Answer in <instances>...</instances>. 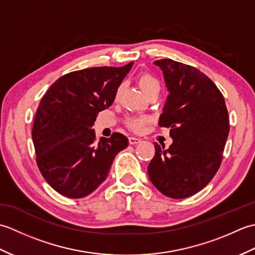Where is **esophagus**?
Listing matches in <instances>:
<instances>
[{
  "label": "esophagus",
  "instance_id": "34e87169",
  "mask_svg": "<svg viewBox=\"0 0 255 255\" xmlns=\"http://www.w3.org/2000/svg\"><path fill=\"white\" fill-rule=\"evenodd\" d=\"M139 142H141V139H140V138L129 137V143H130V144H137Z\"/></svg>",
  "mask_w": 255,
  "mask_h": 255
}]
</instances>
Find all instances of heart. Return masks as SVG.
Masks as SVG:
<instances>
[{
	"label": "heart",
	"instance_id": "b5f03b06",
	"mask_svg": "<svg viewBox=\"0 0 255 255\" xmlns=\"http://www.w3.org/2000/svg\"><path fill=\"white\" fill-rule=\"evenodd\" d=\"M138 83L140 85V88L142 89L145 94L150 93L152 90L155 89H160V83L159 81L156 80L153 75H151L149 73H143L139 77L138 79ZM122 91V86H119L116 91V97L119 95ZM150 119L149 117L145 116H140V117H130L127 119V126L131 129V130L136 131V132H141L144 127L149 124Z\"/></svg>",
	"mask_w": 255,
	"mask_h": 255
}]
</instances>
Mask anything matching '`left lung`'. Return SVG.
Instances as JSON below:
<instances>
[{
  "mask_svg": "<svg viewBox=\"0 0 255 255\" xmlns=\"http://www.w3.org/2000/svg\"><path fill=\"white\" fill-rule=\"evenodd\" d=\"M163 71L170 94L159 126L170 128L169 149L155 143L148 165L150 181L171 198L203 189L217 173L229 133L224 95L207 75L172 59L153 62Z\"/></svg>",
  "mask_w": 255,
  "mask_h": 255,
  "instance_id": "obj_1",
  "label": "left lung"
}]
</instances>
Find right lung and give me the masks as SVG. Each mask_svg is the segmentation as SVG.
I'll list each match as a JSON object with an SVG mask.
<instances>
[{"instance_id": "add662e5", "label": "right lung", "mask_w": 255, "mask_h": 255, "mask_svg": "<svg viewBox=\"0 0 255 255\" xmlns=\"http://www.w3.org/2000/svg\"><path fill=\"white\" fill-rule=\"evenodd\" d=\"M132 63L67 73L42 96L31 131L36 162L48 184L63 196L82 198L93 193L105 181L116 154L128 145L119 132L96 142L91 127L97 114L115 101Z\"/></svg>"}]
</instances>
